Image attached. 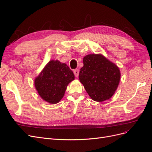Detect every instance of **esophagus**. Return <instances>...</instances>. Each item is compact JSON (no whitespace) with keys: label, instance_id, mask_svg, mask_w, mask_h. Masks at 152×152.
Masks as SVG:
<instances>
[{"label":"esophagus","instance_id":"esophagus-1","mask_svg":"<svg viewBox=\"0 0 152 152\" xmlns=\"http://www.w3.org/2000/svg\"><path fill=\"white\" fill-rule=\"evenodd\" d=\"M73 73H74L75 76L76 77H78V76H79V70H78V69H75V70H73Z\"/></svg>","mask_w":152,"mask_h":152}]
</instances>
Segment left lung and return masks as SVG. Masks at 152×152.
<instances>
[{
    "instance_id": "obj_1",
    "label": "left lung",
    "mask_w": 152,
    "mask_h": 152,
    "mask_svg": "<svg viewBox=\"0 0 152 152\" xmlns=\"http://www.w3.org/2000/svg\"><path fill=\"white\" fill-rule=\"evenodd\" d=\"M83 63L79 78L91 98L98 102L110 99L120 82L118 67L101 54L86 55Z\"/></svg>"
}]
</instances>
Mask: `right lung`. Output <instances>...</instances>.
I'll return each mask as SVG.
<instances>
[{
    "label": "right lung",
    "mask_w": 152,
    "mask_h": 152,
    "mask_svg": "<svg viewBox=\"0 0 152 152\" xmlns=\"http://www.w3.org/2000/svg\"><path fill=\"white\" fill-rule=\"evenodd\" d=\"M74 79V74L66 64L50 60L35 78L34 84L42 99L56 104L63 98L67 86Z\"/></svg>",
    "instance_id": "1"
}]
</instances>
